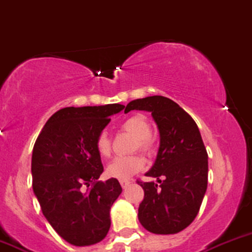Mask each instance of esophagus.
Returning <instances> with one entry per match:
<instances>
[{
    "label": "esophagus",
    "instance_id": "esophagus-1",
    "mask_svg": "<svg viewBox=\"0 0 252 252\" xmlns=\"http://www.w3.org/2000/svg\"><path fill=\"white\" fill-rule=\"evenodd\" d=\"M129 184H130V182H129V180H121V185L123 189H126Z\"/></svg>",
    "mask_w": 252,
    "mask_h": 252
}]
</instances>
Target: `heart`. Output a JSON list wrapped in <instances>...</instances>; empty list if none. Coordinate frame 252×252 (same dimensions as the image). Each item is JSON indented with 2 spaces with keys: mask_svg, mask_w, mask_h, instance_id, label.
I'll return each mask as SVG.
<instances>
[{
  "mask_svg": "<svg viewBox=\"0 0 252 252\" xmlns=\"http://www.w3.org/2000/svg\"><path fill=\"white\" fill-rule=\"evenodd\" d=\"M121 128L126 133L135 136L134 150H140L144 154L151 156L156 150V140L151 134V124L144 114H131L123 121ZM96 150L103 158H108L112 154L111 139L106 131H101L96 138ZM145 158L139 154L130 156L117 157L107 167V173L117 179H128L131 175L140 172L145 167Z\"/></svg>",
  "mask_w": 252,
  "mask_h": 252,
  "instance_id": "1",
  "label": "heart"
}]
</instances>
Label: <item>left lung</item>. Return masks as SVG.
Segmentation results:
<instances>
[{"label": "left lung", "mask_w": 252, "mask_h": 252, "mask_svg": "<svg viewBox=\"0 0 252 252\" xmlns=\"http://www.w3.org/2000/svg\"><path fill=\"white\" fill-rule=\"evenodd\" d=\"M131 110L151 112L161 138L156 162L146 173L159 184L138 182L145 192L139 220L155 234H175L191 224L207 189L208 156L201 134L190 114L164 96L131 101L124 112Z\"/></svg>", "instance_id": "8db88e82"}]
</instances>
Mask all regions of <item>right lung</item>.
Returning <instances> with one entry per match:
<instances>
[{"label": "right lung", "mask_w": 252, "mask_h": 252, "mask_svg": "<svg viewBox=\"0 0 252 252\" xmlns=\"http://www.w3.org/2000/svg\"><path fill=\"white\" fill-rule=\"evenodd\" d=\"M123 105L67 107L46 122L32 157V190L61 238L75 246L98 243L111 227L110 210L121 195L116 178L102 174L96 138Z\"/></svg>", "instance_id": "right-lung-1"}]
</instances>
